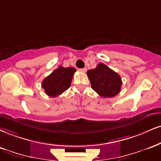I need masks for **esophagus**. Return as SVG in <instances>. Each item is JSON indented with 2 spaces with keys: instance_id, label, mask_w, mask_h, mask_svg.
Returning a JSON list of instances; mask_svg holds the SVG:
<instances>
[{
  "instance_id": "esophagus-1",
  "label": "esophagus",
  "mask_w": 161,
  "mask_h": 161,
  "mask_svg": "<svg viewBox=\"0 0 161 161\" xmlns=\"http://www.w3.org/2000/svg\"><path fill=\"white\" fill-rule=\"evenodd\" d=\"M79 70L80 71V72H82V73H86L87 69L86 68H81V69H79Z\"/></svg>"
}]
</instances>
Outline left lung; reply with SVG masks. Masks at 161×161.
<instances>
[{"instance_id":"obj_1","label":"left lung","mask_w":161,"mask_h":161,"mask_svg":"<svg viewBox=\"0 0 161 161\" xmlns=\"http://www.w3.org/2000/svg\"><path fill=\"white\" fill-rule=\"evenodd\" d=\"M91 86L100 97H113L121 91L122 85L121 76L103 63L96 68L87 71Z\"/></svg>"}]
</instances>
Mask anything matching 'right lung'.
Segmentation results:
<instances>
[{"label": "right lung", "mask_w": 161, "mask_h": 161, "mask_svg": "<svg viewBox=\"0 0 161 161\" xmlns=\"http://www.w3.org/2000/svg\"><path fill=\"white\" fill-rule=\"evenodd\" d=\"M75 71L73 67L65 68L59 66L58 68L43 79L42 88L45 90L48 96L52 97H58L70 87L71 81Z\"/></svg>", "instance_id": "obj_1"}]
</instances>
